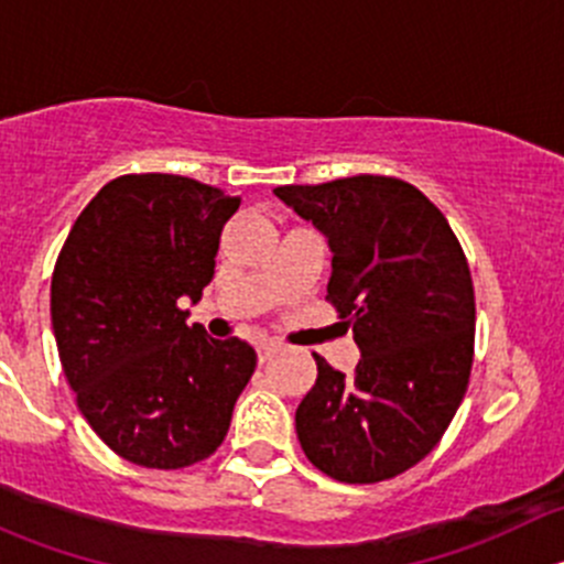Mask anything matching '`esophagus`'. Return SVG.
Wrapping results in <instances>:
<instances>
[{
    "label": "esophagus",
    "mask_w": 564,
    "mask_h": 564,
    "mask_svg": "<svg viewBox=\"0 0 564 564\" xmlns=\"http://www.w3.org/2000/svg\"><path fill=\"white\" fill-rule=\"evenodd\" d=\"M281 349H283L281 340H261V344H259V360L267 362L272 355H278Z\"/></svg>",
    "instance_id": "obj_1"
}]
</instances>
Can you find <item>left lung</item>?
I'll return each instance as SVG.
<instances>
[{
    "label": "left lung",
    "instance_id": "1",
    "mask_svg": "<svg viewBox=\"0 0 564 564\" xmlns=\"http://www.w3.org/2000/svg\"><path fill=\"white\" fill-rule=\"evenodd\" d=\"M275 196L327 237V303L362 351L351 373L314 351L316 384L294 414L300 445L333 480H390L440 445L469 388V261L440 207L398 176L281 185Z\"/></svg>",
    "mask_w": 564,
    "mask_h": 564
}]
</instances>
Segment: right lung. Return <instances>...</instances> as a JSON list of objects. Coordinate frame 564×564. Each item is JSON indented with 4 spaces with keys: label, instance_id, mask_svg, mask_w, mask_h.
I'll list each match as a JSON object with an SVG mask.
<instances>
[{
    "label": "right lung",
    "instance_id": "obj_1",
    "mask_svg": "<svg viewBox=\"0 0 564 564\" xmlns=\"http://www.w3.org/2000/svg\"><path fill=\"white\" fill-rule=\"evenodd\" d=\"M240 198L180 174H122L73 224L51 278L67 384L95 434L147 469L209 458L256 371L253 346L187 324Z\"/></svg>",
    "mask_w": 564,
    "mask_h": 564
}]
</instances>
